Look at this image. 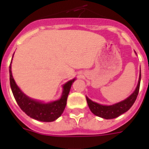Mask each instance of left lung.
Instances as JSON below:
<instances>
[{"label": "left lung", "instance_id": "1", "mask_svg": "<svg viewBox=\"0 0 149 149\" xmlns=\"http://www.w3.org/2000/svg\"><path fill=\"white\" fill-rule=\"evenodd\" d=\"M140 82H141V74L139 76V84H138V86H137L135 91H134V93L125 100L119 102L118 104H113V105H110V106L101 105L96 102L92 101L88 97H86V101L88 104L89 108L93 114L98 116L100 118H104V119H113V118H118V116L121 115L122 113L128 111L134 104V101L136 100V98L138 97V94H139Z\"/></svg>", "mask_w": 149, "mask_h": 149}]
</instances>
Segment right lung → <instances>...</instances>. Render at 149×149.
Here are the masks:
<instances>
[{
	"mask_svg": "<svg viewBox=\"0 0 149 149\" xmlns=\"http://www.w3.org/2000/svg\"><path fill=\"white\" fill-rule=\"evenodd\" d=\"M11 63V62H10ZM10 72V85L13 95L20 108L30 118L44 122H51L59 118L63 113L66 105L67 97L70 88L75 79L68 81L63 85V91L62 97L56 101L44 104L27 97L15 84L11 74V65L9 66Z\"/></svg>",
	"mask_w": 149,
	"mask_h": 149,
	"instance_id": "add662e5",
	"label": "right lung"
}]
</instances>
